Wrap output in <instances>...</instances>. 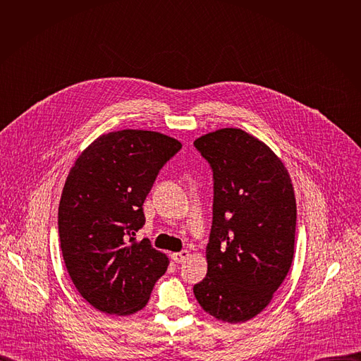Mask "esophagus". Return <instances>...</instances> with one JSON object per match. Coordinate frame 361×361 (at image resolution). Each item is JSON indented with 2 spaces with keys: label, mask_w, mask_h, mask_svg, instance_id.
<instances>
[{
  "label": "esophagus",
  "mask_w": 361,
  "mask_h": 361,
  "mask_svg": "<svg viewBox=\"0 0 361 361\" xmlns=\"http://www.w3.org/2000/svg\"><path fill=\"white\" fill-rule=\"evenodd\" d=\"M188 255H190V252L187 250H183L180 252H173L171 259L174 263H184L188 259Z\"/></svg>",
  "instance_id": "1"
}]
</instances>
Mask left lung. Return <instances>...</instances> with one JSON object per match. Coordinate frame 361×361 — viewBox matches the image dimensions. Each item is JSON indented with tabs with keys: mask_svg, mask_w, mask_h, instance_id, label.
<instances>
[{
	"mask_svg": "<svg viewBox=\"0 0 361 361\" xmlns=\"http://www.w3.org/2000/svg\"><path fill=\"white\" fill-rule=\"evenodd\" d=\"M194 145L214 176L207 276L194 295L214 319L244 323L270 304L291 267L294 187L277 154L240 128L204 134Z\"/></svg>",
	"mask_w": 361,
	"mask_h": 361,
	"instance_id": "1",
	"label": "left lung"
}]
</instances>
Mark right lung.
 <instances>
[{"instance_id": "add662e5", "label": "right lung", "mask_w": 361, "mask_h": 361, "mask_svg": "<svg viewBox=\"0 0 361 361\" xmlns=\"http://www.w3.org/2000/svg\"><path fill=\"white\" fill-rule=\"evenodd\" d=\"M180 148L157 131H113L95 138L68 173L59 205L63 259L78 293L102 313L142 310L170 264L135 233L154 180Z\"/></svg>"}]
</instances>
